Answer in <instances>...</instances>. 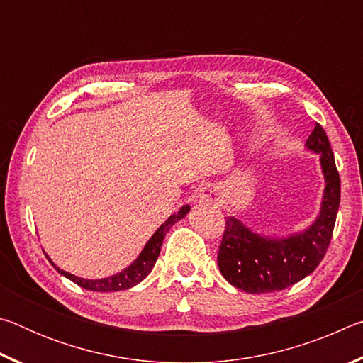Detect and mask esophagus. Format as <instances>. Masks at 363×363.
Returning <instances> with one entry per match:
<instances>
[{
	"instance_id": "34e87169",
	"label": "esophagus",
	"mask_w": 363,
	"mask_h": 363,
	"mask_svg": "<svg viewBox=\"0 0 363 363\" xmlns=\"http://www.w3.org/2000/svg\"><path fill=\"white\" fill-rule=\"evenodd\" d=\"M201 200L210 201V203H214V205L220 203V196H219V192L216 190V187L208 186L201 190Z\"/></svg>"
}]
</instances>
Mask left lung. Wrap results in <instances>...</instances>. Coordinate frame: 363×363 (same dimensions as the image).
Returning <instances> with one entry per match:
<instances>
[{"mask_svg":"<svg viewBox=\"0 0 363 363\" xmlns=\"http://www.w3.org/2000/svg\"><path fill=\"white\" fill-rule=\"evenodd\" d=\"M307 149L320 153L325 174L322 210L309 229L288 238H266L248 230L240 220L227 218L218 251V266L230 285L247 293H272L298 284L323 259L333 237L341 196V179L330 140L315 123Z\"/></svg>","mask_w":363,"mask_h":363,"instance_id":"left-lung-1","label":"left lung"}]
</instances>
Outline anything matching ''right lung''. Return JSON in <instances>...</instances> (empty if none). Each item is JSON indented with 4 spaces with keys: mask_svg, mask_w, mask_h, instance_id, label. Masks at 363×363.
Listing matches in <instances>:
<instances>
[{
    "mask_svg": "<svg viewBox=\"0 0 363 363\" xmlns=\"http://www.w3.org/2000/svg\"><path fill=\"white\" fill-rule=\"evenodd\" d=\"M190 206L189 205H184L179 211L173 216H169L167 220H164V224L160 225V229H157V232L153 233L152 238L143 250V253L139 255V257L136 261H134L130 267L121 270L120 274L112 275V277H107V279H101V280H86V279H79L75 277V275H72L69 272H65V270H60L59 267H56L52 264L54 267L57 269L59 274H62L64 277H67L72 281H75L77 285H79L84 290H91V291H120V290H128V288H131L134 285H138L139 281H143L147 275L150 274L152 267L155 266L157 262V257L160 255V248H162V243H163V238L167 235V232L173 227L174 223L177 220H181L186 214L189 213ZM48 257V256H46ZM49 259V257H48ZM51 261V259H49Z\"/></svg>",
    "mask_w": 363,
    "mask_h": 363,
    "instance_id": "right-lung-1",
    "label": "right lung"
}]
</instances>
